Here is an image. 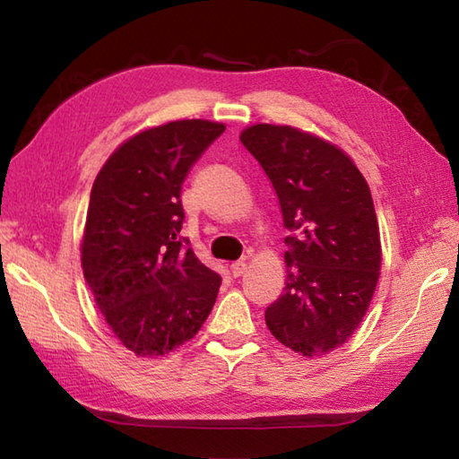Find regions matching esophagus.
<instances>
[{
  "instance_id": "1",
  "label": "esophagus",
  "mask_w": 459,
  "mask_h": 459,
  "mask_svg": "<svg viewBox=\"0 0 459 459\" xmlns=\"http://www.w3.org/2000/svg\"><path fill=\"white\" fill-rule=\"evenodd\" d=\"M246 263L243 261H236V263H231V267H230V273H231V277H241L243 273H246Z\"/></svg>"
}]
</instances>
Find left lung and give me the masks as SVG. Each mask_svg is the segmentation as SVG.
<instances>
[{
    "label": "left lung",
    "mask_w": 459,
    "mask_h": 459,
    "mask_svg": "<svg viewBox=\"0 0 459 459\" xmlns=\"http://www.w3.org/2000/svg\"><path fill=\"white\" fill-rule=\"evenodd\" d=\"M279 198L287 287L264 310L271 333L314 358L350 338L379 281L381 241L368 182L325 141L259 124L241 134Z\"/></svg>",
    "instance_id": "left-lung-1"
}]
</instances>
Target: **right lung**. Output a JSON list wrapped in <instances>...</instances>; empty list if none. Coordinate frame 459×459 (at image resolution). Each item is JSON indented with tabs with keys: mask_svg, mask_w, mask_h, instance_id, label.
Wrapping results in <instances>:
<instances>
[{
	"mask_svg": "<svg viewBox=\"0 0 459 459\" xmlns=\"http://www.w3.org/2000/svg\"><path fill=\"white\" fill-rule=\"evenodd\" d=\"M226 126L170 121L126 141L90 192L82 269L117 340L139 358L195 338L216 302L220 274L180 238L182 185Z\"/></svg>",
	"mask_w": 459,
	"mask_h": 459,
	"instance_id": "1",
	"label": "right lung"
}]
</instances>
